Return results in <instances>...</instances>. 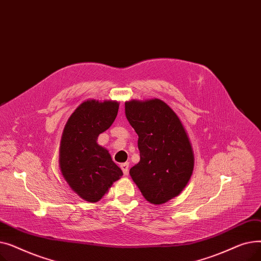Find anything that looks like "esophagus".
<instances>
[{
  "instance_id": "obj_1",
  "label": "esophagus",
  "mask_w": 261,
  "mask_h": 261,
  "mask_svg": "<svg viewBox=\"0 0 261 261\" xmlns=\"http://www.w3.org/2000/svg\"><path fill=\"white\" fill-rule=\"evenodd\" d=\"M120 168H121L123 174L127 175L128 171H129V163H122L121 165H120Z\"/></svg>"
}]
</instances>
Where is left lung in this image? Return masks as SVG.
<instances>
[{
    "label": "left lung",
    "mask_w": 261,
    "mask_h": 261,
    "mask_svg": "<svg viewBox=\"0 0 261 261\" xmlns=\"http://www.w3.org/2000/svg\"><path fill=\"white\" fill-rule=\"evenodd\" d=\"M126 117L139 135L141 160L132 180L151 204L181 194L193 174L195 156L188 135L173 110L161 99L125 102Z\"/></svg>",
    "instance_id": "obj_1"
}]
</instances>
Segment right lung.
Listing matches in <instances>:
<instances>
[{"label": "right lung", "mask_w": 261, "mask_h": 261, "mask_svg": "<svg viewBox=\"0 0 261 261\" xmlns=\"http://www.w3.org/2000/svg\"><path fill=\"white\" fill-rule=\"evenodd\" d=\"M118 107L113 100H87L75 110L63 129L61 173L75 193L91 203L99 201L122 175L108 150L97 144L98 135L115 120Z\"/></svg>", "instance_id": "obj_1"}]
</instances>
